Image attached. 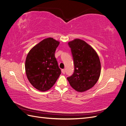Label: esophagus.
I'll list each match as a JSON object with an SVG mask.
<instances>
[{
  "label": "esophagus",
  "instance_id": "1",
  "mask_svg": "<svg viewBox=\"0 0 126 126\" xmlns=\"http://www.w3.org/2000/svg\"><path fill=\"white\" fill-rule=\"evenodd\" d=\"M62 73L63 74H65V72H66V70H65V69H62Z\"/></svg>",
  "mask_w": 126,
  "mask_h": 126
}]
</instances>
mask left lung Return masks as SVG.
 I'll list each match as a JSON object with an SVG mask.
<instances>
[{
	"instance_id": "8db88e82",
	"label": "left lung",
	"mask_w": 126,
	"mask_h": 126,
	"mask_svg": "<svg viewBox=\"0 0 126 126\" xmlns=\"http://www.w3.org/2000/svg\"><path fill=\"white\" fill-rule=\"evenodd\" d=\"M74 64V72L67 77L70 85L78 92L92 88L100 77L101 64L94 49L85 41L76 39L68 43Z\"/></svg>"
}]
</instances>
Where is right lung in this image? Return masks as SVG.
Returning a JSON list of instances; mask_svg holds the SVG:
<instances>
[{
    "mask_svg": "<svg viewBox=\"0 0 126 126\" xmlns=\"http://www.w3.org/2000/svg\"><path fill=\"white\" fill-rule=\"evenodd\" d=\"M59 44L52 38L45 39L35 46L26 57L27 77L30 83L41 91L50 89L61 74L55 57Z\"/></svg>",
    "mask_w": 126,
    "mask_h": 126,
    "instance_id": "add662e5",
    "label": "right lung"
}]
</instances>
